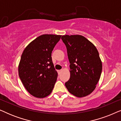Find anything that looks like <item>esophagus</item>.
Returning <instances> with one entry per match:
<instances>
[{
    "label": "esophagus",
    "mask_w": 121,
    "mask_h": 121,
    "mask_svg": "<svg viewBox=\"0 0 121 121\" xmlns=\"http://www.w3.org/2000/svg\"><path fill=\"white\" fill-rule=\"evenodd\" d=\"M62 70H58V74H60L61 73H62Z\"/></svg>",
    "instance_id": "34e87169"
}]
</instances>
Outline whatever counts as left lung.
Masks as SVG:
<instances>
[{"mask_svg": "<svg viewBox=\"0 0 121 121\" xmlns=\"http://www.w3.org/2000/svg\"><path fill=\"white\" fill-rule=\"evenodd\" d=\"M70 63V79L65 83L68 91L76 97L90 94L96 88L102 72V62L94 44L79 35H63Z\"/></svg>", "mask_w": 121, "mask_h": 121, "instance_id": "obj_1", "label": "left lung"}]
</instances>
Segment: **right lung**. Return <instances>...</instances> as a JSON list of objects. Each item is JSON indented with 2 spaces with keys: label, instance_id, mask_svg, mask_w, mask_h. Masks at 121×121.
Listing matches in <instances>:
<instances>
[{
  "label": "right lung",
  "instance_id": "1",
  "mask_svg": "<svg viewBox=\"0 0 121 121\" xmlns=\"http://www.w3.org/2000/svg\"><path fill=\"white\" fill-rule=\"evenodd\" d=\"M61 36H39L26 46L21 55L18 67L19 77L27 91L37 98L48 96L57 81L58 73L51 54Z\"/></svg>",
  "mask_w": 121,
  "mask_h": 121
}]
</instances>
